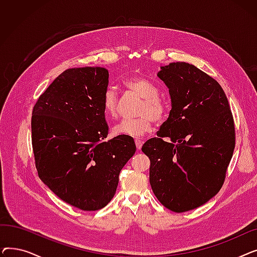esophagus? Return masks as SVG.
Segmentation results:
<instances>
[{
	"label": "esophagus",
	"mask_w": 257,
	"mask_h": 257,
	"mask_svg": "<svg viewBox=\"0 0 257 257\" xmlns=\"http://www.w3.org/2000/svg\"><path fill=\"white\" fill-rule=\"evenodd\" d=\"M134 142H136L137 149H138V150H141V149H142V146H143V142H142L141 140H139V139H137Z\"/></svg>",
	"instance_id": "1"
}]
</instances>
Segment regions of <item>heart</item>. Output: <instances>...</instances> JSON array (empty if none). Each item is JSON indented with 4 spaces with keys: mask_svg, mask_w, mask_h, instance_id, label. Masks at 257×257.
<instances>
[{
    "mask_svg": "<svg viewBox=\"0 0 257 257\" xmlns=\"http://www.w3.org/2000/svg\"><path fill=\"white\" fill-rule=\"evenodd\" d=\"M123 86L131 92L143 98L137 118H127L120 120L113 127V133L117 137L141 138L147 132L151 131L154 120L157 123L164 121L169 112L168 103L160 98L156 85L142 77H129L123 81ZM103 110L106 116H117V98L112 88H107L103 94Z\"/></svg>",
    "mask_w": 257,
    "mask_h": 257,
    "instance_id": "1",
    "label": "heart"
}]
</instances>
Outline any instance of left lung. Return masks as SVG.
Returning <instances> with one entry per match:
<instances>
[{
    "instance_id": "1",
    "label": "left lung",
    "mask_w": 257,
    "mask_h": 257,
    "mask_svg": "<svg viewBox=\"0 0 257 257\" xmlns=\"http://www.w3.org/2000/svg\"><path fill=\"white\" fill-rule=\"evenodd\" d=\"M157 76L169 88L172 109L158 138L147 141L142 151L150 158L158 201L184 212L221 190L235 146L234 121L221 85L195 65L172 62Z\"/></svg>"
}]
</instances>
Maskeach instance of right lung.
Returning a JSON list of instances; mask_svg holds the SVG:
<instances>
[{
    "label": "right lung",
    "mask_w": 257,
    "mask_h": 257,
    "mask_svg": "<svg viewBox=\"0 0 257 257\" xmlns=\"http://www.w3.org/2000/svg\"><path fill=\"white\" fill-rule=\"evenodd\" d=\"M108 77L99 66L66 70L42 93L32 111L39 178L62 201L86 211L109 203L120 170L137 150L132 138L106 140L102 101Z\"/></svg>",
    "instance_id": "obj_1"
}]
</instances>
